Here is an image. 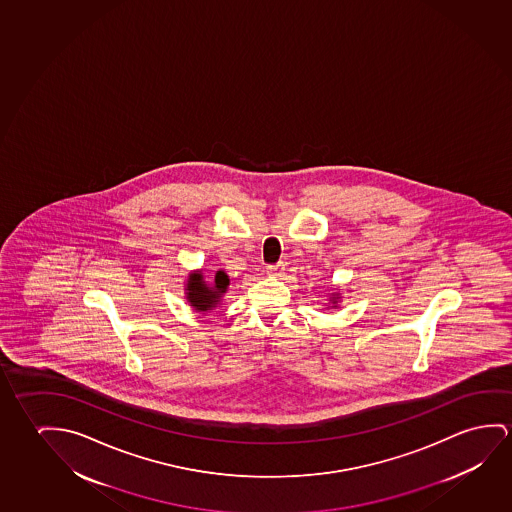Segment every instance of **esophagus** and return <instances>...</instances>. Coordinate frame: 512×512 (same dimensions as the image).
I'll return each mask as SVG.
<instances>
[{"mask_svg": "<svg viewBox=\"0 0 512 512\" xmlns=\"http://www.w3.org/2000/svg\"><path fill=\"white\" fill-rule=\"evenodd\" d=\"M266 271H268L269 275L282 276L284 275L285 264L284 262H278V264H271V266H268V268H266Z\"/></svg>", "mask_w": 512, "mask_h": 512, "instance_id": "34e87169", "label": "esophagus"}]
</instances>
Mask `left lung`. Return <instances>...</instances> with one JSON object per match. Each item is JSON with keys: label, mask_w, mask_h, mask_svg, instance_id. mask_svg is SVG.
Masks as SVG:
<instances>
[{"label": "left lung", "mask_w": 512, "mask_h": 512, "mask_svg": "<svg viewBox=\"0 0 512 512\" xmlns=\"http://www.w3.org/2000/svg\"><path fill=\"white\" fill-rule=\"evenodd\" d=\"M333 298H330L331 303H333V307H337V303H339V294H331Z\"/></svg>", "instance_id": "left-lung-1"}]
</instances>
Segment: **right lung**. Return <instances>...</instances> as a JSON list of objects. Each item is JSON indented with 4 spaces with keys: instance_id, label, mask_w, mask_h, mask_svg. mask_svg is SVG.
I'll return each instance as SVG.
<instances>
[{
    "instance_id": "right-lung-1",
    "label": "right lung",
    "mask_w": 512,
    "mask_h": 512,
    "mask_svg": "<svg viewBox=\"0 0 512 512\" xmlns=\"http://www.w3.org/2000/svg\"><path fill=\"white\" fill-rule=\"evenodd\" d=\"M228 276L225 271H216L213 282H205L202 273H191L186 284V299L193 310L207 312L220 305L221 296L227 292Z\"/></svg>"
}]
</instances>
